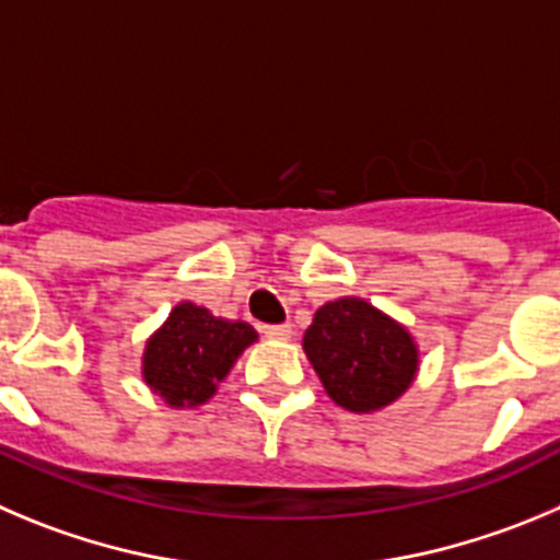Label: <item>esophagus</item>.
I'll return each mask as SVG.
<instances>
[{
	"mask_svg": "<svg viewBox=\"0 0 560 560\" xmlns=\"http://www.w3.org/2000/svg\"><path fill=\"white\" fill-rule=\"evenodd\" d=\"M262 334L268 339H290L292 326L290 323H276V326H262Z\"/></svg>",
	"mask_w": 560,
	"mask_h": 560,
	"instance_id": "esophagus-1",
	"label": "esophagus"
}]
</instances>
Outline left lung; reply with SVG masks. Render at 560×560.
Masks as SVG:
<instances>
[{
  "label": "left lung",
  "instance_id": "obj_1",
  "mask_svg": "<svg viewBox=\"0 0 560 560\" xmlns=\"http://www.w3.org/2000/svg\"><path fill=\"white\" fill-rule=\"evenodd\" d=\"M304 351L328 398L357 415L398 400L417 373L411 334L362 298L320 306L304 334Z\"/></svg>",
  "mask_w": 560,
  "mask_h": 560
}]
</instances>
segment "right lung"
Returning a JSON list of instances; mask_svg holds the SVG:
<instances>
[{"label": "right lung", "instance_id": "add662e5", "mask_svg": "<svg viewBox=\"0 0 560 560\" xmlns=\"http://www.w3.org/2000/svg\"><path fill=\"white\" fill-rule=\"evenodd\" d=\"M254 339L248 323L221 320L185 301L145 342L143 378L165 404L201 406Z\"/></svg>", "mask_w": 560, "mask_h": 560}]
</instances>
